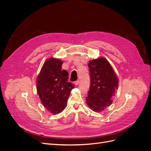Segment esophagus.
Segmentation results:
<instances>
[{
    "label": "esophagus",
    "mask_w": 151,
    "mask_h": 151,
    "mask_svg": "<svg viewBox=\"0 0 151 151\" xmlns=\"http://www.w3.org/2000/svg\"><path fill=\"white\" fill-rule=\"evenodd\" d=\"M79 82H80V81L79 80H77V81H76V82H75V84L77 86V85H78L79 84Z\"/></svg>",
    "instance_id": "34e87169"
}]
</instances>
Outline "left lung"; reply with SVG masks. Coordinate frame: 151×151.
I'll use <instances>...</instances> for the list:
<instances>
[{
    "label": "left lung",
    "instance_id": "obj_1",
    "mask_svg": "<svg viewBox=\"0 0 151 151\" xmlns=\"http://www.w3.org/2000/svg\"><path fill=\"white\" fill-rule=\"evenodd\" d=\"M91 84L86 101L90 108L99 112L110 105L118 86V79L110 63L104 58L89 62Z\"/></svg>",
    "mask_w": 151,
    "mask_h": 151
}]
</instances>
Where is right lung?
Wrapping results in <instances>:
<instances>
[{
  "label": "right lung",
  "instance_id": "add662e5",
  "mask_svg": "<svg viewBox=\"0 0 151 151\" xmlns=\"http://www.w3.org/2000/svg\"><path fill=\"white\" fill-rule=\"evenodd\" d=\"M62 61L50 58L45 61L36 79V89L45 108L52 114L65 109L74 85L68 82V73L62 70Z\"/></svg>",
  "mask_w": 151,
  "mask_h": 151
}]
</instances>
